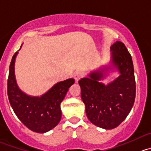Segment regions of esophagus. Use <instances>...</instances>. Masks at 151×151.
I'll list each match as a JSON object with an SVG mask.
<instances>
[{
  "mask_svg": "<svg viewBox=\"0 0 151 151\" xmlns=\"http://www.w3.org/2000/svg\"><path fill=\"white\" fill-rule=\"evenodd\" d=\"M83 74L81 71H77V72H76L75 74H74V79H75L76 82H78L79 80H80V79L83 77Z\"/></svg>",
  "mask_w": 151,
  "mask_h": 151,
  "instance_id": "obj_1",
  "label": "esophagus"
}]
</instances>
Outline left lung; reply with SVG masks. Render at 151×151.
<instances>
[{
    "instance_id": "left-lung-1",
    "label": "left lung",
    "mask_w": 151,
    "mask_h": 151,
    "mask_svg": "<svg viewBox=\"0 0 151 151\" xmlns=\"http://www.w3.org/2000/svg\"><path fill=\"white\" fill-rule=\"evenodd\" d=\"M111 60L107 66L91 71L79 80L81 98L88 119L96 126L106 130L119 126L134 105L136 83L132 58L124 43L116 41L111 46ZM119 76L105 85L101 82L110 70Z\"/></svg>"
}]
</instances>
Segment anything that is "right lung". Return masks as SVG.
<instances>
[{"mask_svg":"<svg viewBox=\"0 0 151 151\" xmlns=\"http://www.w3.org/2000/svg\"><path fill=\"white\" fill-rule=\"evenodd\" d=\"M18 52L12 57L9 65L7 93L16 116L29 130L43 134L53 129L61 119L60 103L71 85L73 78L57 83L40 96H30L20 90L14 74V63Z\"/></svg>","mask_w":151,"mask_h":151,"instance_id":"add662e5","label":"right lung"}]
</instances>
